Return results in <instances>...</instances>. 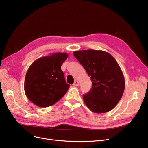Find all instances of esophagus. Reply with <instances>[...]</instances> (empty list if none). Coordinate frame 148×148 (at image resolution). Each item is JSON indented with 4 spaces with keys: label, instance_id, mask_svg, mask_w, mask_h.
<instances>
[{
    "label": "esophagus",
    "instance_id": "34e87169",
    "mask_svg": "<svg viewBox=\"0 0 148 148\" xmlns=\"http://www.w3.org/2000/svg\"><path fill=\"white\" fill-rule=\"evenodd\" d=\"M73 86H79V82L78 81H75L73 83Z\"/></svg>",
    "mask_w": 148,
    "mask_h": 148
}]
</instances>
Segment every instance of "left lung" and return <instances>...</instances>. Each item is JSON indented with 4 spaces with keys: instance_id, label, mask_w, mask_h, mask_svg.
I'll use <instances>...</instances> for the list:
<instances>
[{
    "instance_id": "8db88e82",
    "label": "left lung",
    "mask_w": 148,
    "mask_h": 148,
    "mask_svg": "<svg viewBox=\"0 0 148 148\" xmlns=\"http://www.w3.org/2000/svg\"><path fill=\"white\" fill-rule=\"evenodd\" d=\"M73 53L92 82L91 90L83 95L85 104L98 114L113 109L125 89L124 77L117 61L110 53L102 51L89 49Z\"/></svg>"
}]
</instances>
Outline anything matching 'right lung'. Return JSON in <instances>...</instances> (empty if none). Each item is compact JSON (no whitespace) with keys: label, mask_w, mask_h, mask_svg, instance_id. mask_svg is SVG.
Wrapping results in <instances>:
<instances>
[{"label":"right lung","mask_w":148,"mask_h":148,"mask_svg":"<svg viewBox=\"0 0 148 148\" xmlns=\"http://www.w3.org/2000/svg\"><path fill=\"white\" fill-rule=\"evenodd\" d=\"M68 58L66 53H55L39 58L31 65L26 72L25 92L33 104L47 107L59 101L68 91L62 64Z\"/></svg>","instance_id":"1"}]
</instances>
